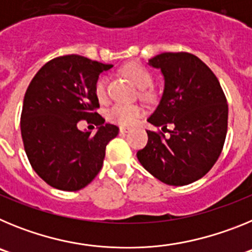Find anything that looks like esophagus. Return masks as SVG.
Wrapping results in <instances>:
<instances>
[{"instance_id":"34e87169","label":"esophagus","mask_w":252,"mask_h":252,"mask_svg":"<svg viewBox=\"0 0 252 252\" xmlns=\"http://www.w3.org/2000/svg\"><path fill=\"white\" fill-rule=\"evenodd\" d=\"M128 131H130V128L128 127H125V126H121V127H120V132L121 133H126L128 132Z\"/></svg>"}]
</instances>
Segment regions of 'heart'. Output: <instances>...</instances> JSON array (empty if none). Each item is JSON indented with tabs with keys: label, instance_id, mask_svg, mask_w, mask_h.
I'll return each mask as SVG.
<instances>
[{
	"label": "heart",
	"instance_id": "heart-1",
	"mask_svg": "<svg viewBox=\"0 0 252 252\" xmlns=\"http://www.w3.org/2000/svg\"><path fill=\"white\" fill-rule=\"evenodd\" d=\"M125 74L130 78L140 90H146L153 84V75L145 66L139 63H131L125 68ZM94 94L98 101H104L107 97V78L104 75L97 78L94 83ZM144 115V110L137 104L116 103L107 112V119L121 126H132Z\"/></svg>",
	"mask_w": 252,
	"mask_h": 252
}]
</instances>
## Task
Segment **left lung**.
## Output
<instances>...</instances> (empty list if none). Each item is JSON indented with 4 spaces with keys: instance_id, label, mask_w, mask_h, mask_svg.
<instances>
[{
    "instance_id": "8db88e82",
    "label": "left lung",
    "mask_w": 252,
    "mask_h": 252,
    "mask_svg": "<svg viewBox=\"0 0 252 252\" xmlns=\"http://www.w3.org/2000/svg\"><path fill=\"white\" fill-rule=\"evenodd\" d=\"M161 70L164 92L148 119L154 126L174 128L168 137L148 132L137 159L151 175L169 186H187L206 175L223 149L228 104L217 77L190 53H162L149 60Z\"/></svg>"
}]
</instances>
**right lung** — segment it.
I'll use <instances>...</instances> for the list:
<instances>
[{
	"label": "right lung",
	"instance_id": "right-lung-1",
	"mask_svg": "<svg viewBox=\"0 0 252 252\" xmlns=\"http://www.w3.org/2000/svg\"><path fill=\"white\" fill-rule=\"evenodd\" d=\"M112 66L64 55L48 62L29 84L20 122L24 148L32 169L53 188L79 190L102 169L107 144L119 127L95 112L94 83ZM82 119L99 126L94 135L76 127Z\"/></svg>",
	"mask_w": 252,
	"mask_h": 252
}]
</instances>
